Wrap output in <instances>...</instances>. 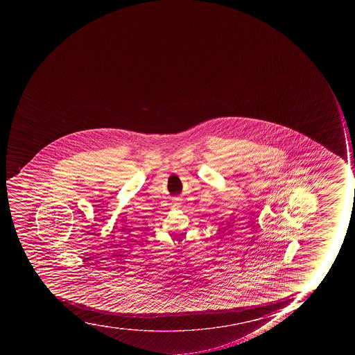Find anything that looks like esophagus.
<instances>
[{"mask_svg": "<svg viewBox=\"0 0 355 355\" xmlns=\"http://www.w3.org/2000/svg\"><path fill=\"white\" fill-rule=\"evenodd\" d=\"M181 202H182V198H179V196H178V198H173L174 205H180V204H181Z\"/></svg>", "mask_w": 355, "mask_h": 355, "instance_id": "esophagus-1", "label": "esophagus"}]
</instances>
